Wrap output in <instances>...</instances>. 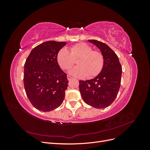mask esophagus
<instances>
[{
	"label": "esophagus",
	"instance_id": "1",
	"mask_svg": "<svg viewBox=\"0 0 150 150\" xmlns=\"http://www.w3.org/2000/svg\"><path fill=\"white\" fill-rule=\"evenodd\" d=\"M67 80H68V81H70V80H71V79H72V77H71L70 76H67Z\"/></svg>",
	"mask_w": 150,
	"mask_h": 150
}]
</instances>
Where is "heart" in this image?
Returning <instances> with one entry per match:
<instances>
[{
  "instance_id": "1",
  "label": "heart",
  "mask_w": 150,
  "mask_h": 150,
  "mask_svg": "<svg viewBox=\"0 0 150 150\" xmlns=\"http://www.w3.org/2000/svg\"><path fill=\"white\" fill-rule=\"evenodd\" d=\"M78 66L69 71V74L76 78H93L97 76L103 69L104 57L98 51H94L93 48L86 43L77 44L71 47L70 51L66 48L58 52L57 61L63 69H69L74 64V59H78Z\"/></svg>"
}]
</instances>
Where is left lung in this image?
<instances>
[{
    "label": "left lung",
    "mask_w": 150,
    "mask_h": 150,
    "mask_svg": "<svg viewBox=\"0 0 150 150\" xmlns=\"http://www.w3.org/2000/svg\"><path fill=\"white\" fill-rule=\"evenodd\" d=\"M104 57L103 69L94 78L79 81V91L84 101L98 109L110 106L115 101L121 85L122 67L118 57L107 44L97 40H88Z\"/></svg>",
    "instance_id": "1"
}]
</instances>
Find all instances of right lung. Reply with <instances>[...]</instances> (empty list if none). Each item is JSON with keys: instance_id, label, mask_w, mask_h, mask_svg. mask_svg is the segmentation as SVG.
<instances>
[{"instance_id": "add662e5", "label": "right lung", "mask_w": 150, "mask_h": 150, "mask_svg": "<svg viewBox=\"0 0 150 150\" xmlns=\"http://www.w3.org/2000/svg\"><path fill=\"white\" fill-rule=\"evenodd\" d=\"M65 45L66 42H44L32 50L26 59L25 91L31 104L39 111L55 110L64 99L69 81L58 64L57 55Z\"/></svg>"}]
</instances>
